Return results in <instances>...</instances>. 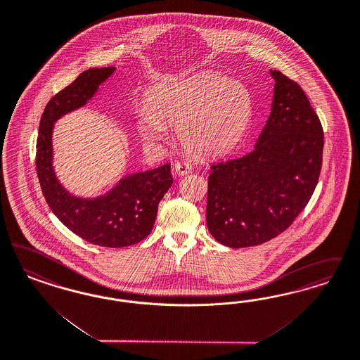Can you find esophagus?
Returning <instances> with one entry per match:
<instances>
[{
    "label": "esophagus",
    "mask_w": 360,
    "mask_h": 360,
    "mask_svg": "<svg viewBox=\"0 0 360 360\" xmlns=\"http://www.w3.org/2000/svg\"><path fill=\"white\" fill-rule=\"evenodd\" d=\"M174 167H175V173L179 175H186L191 172V165L187 161H178Z\"/></svg>",
    "instance_id": "esophagus-1"
}]
</instances>
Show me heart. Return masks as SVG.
<instances>
[{
	"label": "heart",
	"mask_w": 360,
	"mask_h": 360,
	"mask_svg": "<svg viewBox=\"0 0 360 360\" xmlns=\"http://www.w3.org/2000/svg\"><path fill=\"white\" fill-rule=\"evenodd\" d=\"M254 102L246 85L224 75L205 73L161 89L136 115V130L161 142L166 124L188 151L217 155L233 149L252 121Z\"/></svg>",
	"instance_id": "b5f03b06"
}]
</instances>
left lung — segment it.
I'll use <instances>...</instances> for the list:
<instances>
[{
	"instance_id": "8db88e82",
	"label": "left lung",
	"mask_w": 360,
	"mask_h": 360,
	"mask_svg": "<svg viewBox=\"0 0 360 360\" xmlns=\"http://www.w3.org/2000/svg\"><path fill=\"white\" fill-rule=\"evenodd\" d=\"M271 112L246 155L214 163L209 175L206 222L227 248L258 246L290 227L316 187L323 129L295 81L270 70Z\"/></svg>"
}]
</instances>
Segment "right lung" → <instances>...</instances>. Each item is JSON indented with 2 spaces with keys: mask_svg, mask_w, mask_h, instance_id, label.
Masks as SVG:
<instances>
[{
  "mask_svg": "<svg viewBox=\"0 0 360 360\" xmlns=\"http://www.w3.org/2000/svg\"><path fill=\"white\" fill-rule=\"evenodd\" d=\"M114 70V66L89 69L50 99L39 122L36 166L44 197L70 231L97 246L126 248L151 233L158 203L173 185L170 165L127 174L108 193L94 198L69 193L53 167L54 124L65 114L85 106Z\"/></svg>",
  "mask_w": 360,
  "mask_h": 360,
  "instance_id": "right-lung-1",
  "label": "right lung"
}]
</instances>
